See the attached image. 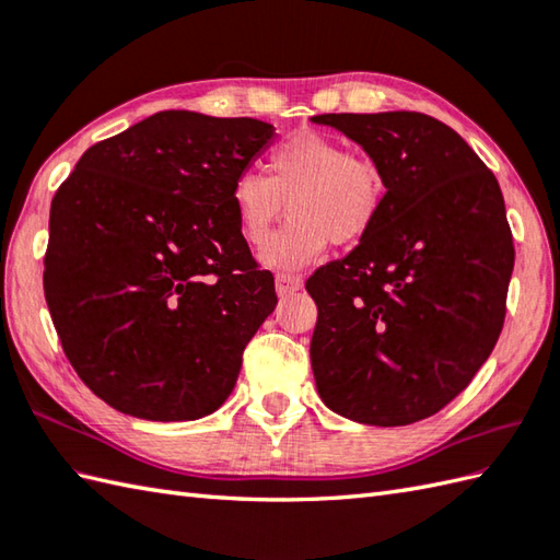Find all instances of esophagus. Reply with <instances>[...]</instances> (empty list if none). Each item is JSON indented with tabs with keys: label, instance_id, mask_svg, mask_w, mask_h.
<instances>
[{
	"label": "esophagus",
	"instance_id": "34e87169",
	"mask_svg": "<svg viewBox=\"0 0 560 560\" xmlns=\"http://www.w3.org/2000/svg\"><path fill=\"white\" fill-rule=\"evenodd\" d=\"M301 289H303V279L295 277V273H279L277 277V293L281 299H287V295H293Z\"/></svg>",
	"mask_w": 560,
	"mask_h": 560
}]
</instances>
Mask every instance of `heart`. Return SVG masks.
<instances>
[{
    "instance_id": "1",
    "label": "heart",
    "mask_w": 560,
    "mask_h": 560,
    "mask_svg": "<svg viewBox=\"0 0 560 560\" xmlns=\"http://www.w3.org/2000/svg\"><path fill=\"white\" fill-rule=\"evenodd\" d=\"M267 177L245 171L231 185L237 231L261 243L289 205L291 221L261 245L269 269L295 271L327 245H351L373 229L385 205V180L373 161L355 159L339 141L301 132L269 153Z\"/></svg>"
}]
</instances>
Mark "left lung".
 Here are the masks:
<instances>
[{"label": "left lung", "mask_w": 560, "mask_h": 560, "mask_svg": "<svg viewBox=\"0 0 560 560\" xmlns=\"http://www.w3.org/2000/svg\"><path fill=\"white\" fill-rule=\"evenodd\" d=\"M355 141L385 205L351 253L305 281L317 303L311 361L331 411L407 425L455 399L505 319L515 247L495 175L423 113L317 115Z\"/></svg>", "instance_id": "8db88e82"}]
</instances>
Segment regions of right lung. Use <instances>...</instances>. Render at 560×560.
Returning a JSON list of instances; mask_svg holds the SVG:
<instances>
[{"instance_id": "1", "label": "right lung", "mask_w": 560, "mask_h": 560, "mask_svg": "<svg viewBox=\"0 0 560 560\" xmlns=\"http://www.w3.org/2000/svg\"><path fill=\"white\" fill-rule=\"evenodd\" d=\"M277 139L253 117L163 110L98 141L50 207L45 301L93 395L147 421H195L229 399L277 307L231 185Z\"/></svg>"}]
</instances>
